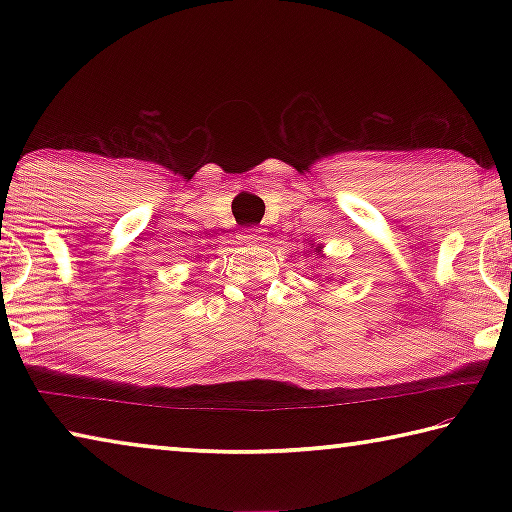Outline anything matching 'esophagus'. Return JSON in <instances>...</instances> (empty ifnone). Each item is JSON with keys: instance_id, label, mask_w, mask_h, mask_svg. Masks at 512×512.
Segmentation results:
<instances>
[{"instance_id": "esophagus-1", "label": "esophagus", "mask_w": 512, "mask_h": 512, "mask_svg": "<svg viewBox=\"0 0 512 512\" xmlns=\"http://www.w3.org/2000/svg\"><path fill=\"white\" fill-rule=\"evenodd\" d=\"M264 237H262V232H257V230H246V232H241L239 235V241L241 244H259V241H262Z\"/></svg>"}]
</instances>
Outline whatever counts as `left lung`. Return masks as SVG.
Wrapping results in <instances>:
<instances>
[{"label": "left lung", "instance_id": "left-lung-1", "mask_svg": "<svg viewBox=\"0 0 512 512\" xmlns=\"http://www.w3.org/2000/svg\"><path fill=\"white\" fill-rule=\"evenodd\" d=\"M311 248H314V244H311ZM314 253H323V244H316V248H314Z\"/></svg>", "mask_w": 512, "mask_h": 512}]
</instances>
